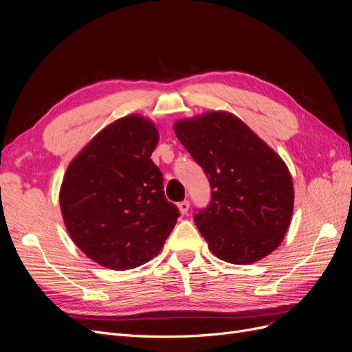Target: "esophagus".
I'll return each mask as SVG.
<instances>
[{
	"instance_id": "1",
	"label": "esophagus",
	"mask_w": 352,
	"mask_h": 352,
	"mask_svg": "<svg viewBox=\"0 0 352 352\" xmlns=\"http://www.w3.org/2000/svg\"><path fill=\"white\" fill-rule=\"evenodd\" d=\"M189 201L188 199H185V201H182V202H179L177 204V207H179V211H180V214H186V212L189 211Z\"/></svg>"
}]
</instances>
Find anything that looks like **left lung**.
Returning a JSON list of instances; mask_svg holds the SVG:
<instances>
[{"label": "left lung", "instance_id": "obj_1", "mask_svg": "<svg viewBox=\"0 0 352 352\" xmlns=\"http://www.w3.org/2000/svg\"><path fill=\"white\" fill-rule=\"evenodd\" d=\"M173 129L211 186L210 204L194 214L211 252L232 264L273 252L294 211V184L283 160L226 111L179 120Z\"/></svg>", "mask_w": 352, "mask_h": 352}]
</instances>
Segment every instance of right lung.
<instances>
[{
  "label": "right lung",
  "mask_w": 352,
  "mask_h": 352,
  "mask_svg": "<svg viewBox=\"0 0 352 352\" xmlns=\"http://www.w3.org/2000/svg\"><path fill=\"white\" fill-rule=\"evenodd\" d=\"M155 124L126 116L102 129L69 164L60 207L72 241L113 270L142 265L162 251L179 217L166 199L151 154Z\"/></svg>",
  "instance_id": "add662e5"
}]
</instances>
